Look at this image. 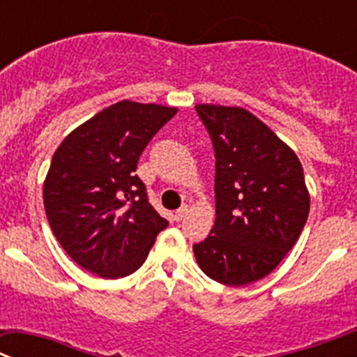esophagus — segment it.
<instances>
[{
	"label": "esophagus",
	"instance_id": "1",
	"mask_svg": "<svg viewBox=\"0 0 357 357\" xmlns=\"http://www.w3.org/2000/svg\"><path fill=\"white\" fill-rule=\"evenodd\" d=\"M186 213H188V206H186V204H183V206L179 208V210L174 213V218H176V220H181V218L185 217Z\"/></svg>",
	"mask_w": 357,
	"mask_h": 357
}]
</instances>
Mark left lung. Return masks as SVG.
Instances as JSON below:
<instances>
[{"instance_id":"left-lung-1","label":"left lung","mask_w":357,"mask_h":357,"mask_svg":"<svg viewBox=\"0 0 357 357\" xmlns=\"http://www.w3.org/2000/svg\"><path fill=\"white\" fill-rule=\"evenodd\" d=\"M215 151V224L194 245L201 271L242 287L271 274L310 213L303 165L258 117L236 107L197 105Z\"/></svg>"}]
</instances>
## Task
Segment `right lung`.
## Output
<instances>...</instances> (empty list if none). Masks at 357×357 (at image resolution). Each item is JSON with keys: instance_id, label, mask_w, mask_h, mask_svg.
<instances>
[{"instance_id": "add662e5", "label": "right lung", "mask_w": 357, "mask_h": 357, "mask_svg": "<svg viewBox=\"0 0 357 357\" xmlns=\"http://www.w3.org/2000/svg\"><path fill=\"white\" fill-rule=\"evenodd\" d=\"M176 112L121 101L76 128L54 151L44 208L60 245L85 271L108 279L133 274L169 226L135 171Z\"/></svg>"}]
</instances>
